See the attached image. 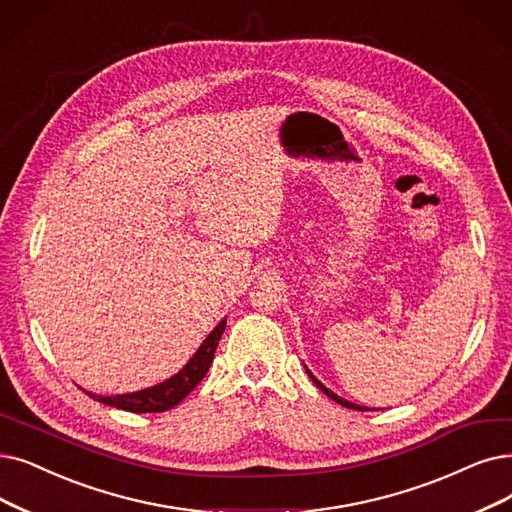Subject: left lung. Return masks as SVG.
Masks as SVG:
<instances>
[{"mask_svg":"<svg viewBox=\"0 0 512 512\" xmlns=\"http://www.w3.org/2000/svg\"><path fill=\"white\" fill-rule=\"evenodd\" d=\"M306 374H309V378H311V380L317 384V388H321V391H323L327 397L334 399V401H336V403H340L342 407H349V410H359V412H367V410H370V407H361V405H357V403H351V401H346V399L338 397L336 393H332V391H330V388L323 386V384H321V382H319V380H317V378H315V376H313L309 370H306Z\"/></svg>","mask_w":512,"mask_h":512,"instance_id":"8db88e82","label":"left lung"}]
</instances>
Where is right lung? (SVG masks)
<instances>
[{"label":"right lung","mask_w":512,"mask_h":512,"mask_svg":"<svg viewBox=\"0 0 512 512\" xmlns=\"http://www.w3.org/2000/svg\"><path fill=\"white\" fill-rule=\"evenodd\" d=\"M224 325H227V319H222L214 327V330L208 334V338L201 342L197 353L189 359V363L172 378L163 380L155 386L142 388V391H136V393H126V395L105 397V395H96L90 391H86V395L92 397L94 401L117 407V410L134 412V414H159V412L170 410V407L178 405L182 399H185L193 391V388L203 380V376L208 374L210 365L214 361L216 346L224 332Z\"/></svg>","instance_id":"1"}]
</instances>
